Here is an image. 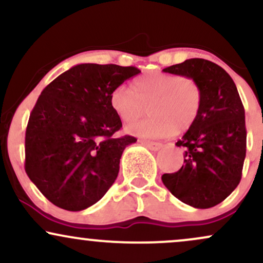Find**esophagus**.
Wrapping results in <instances>:
<instances>
[{"mask_svg": "<svg viewBox=\"0 0 263 263\" xmlns=\"http://www.w3.org/2000/svg\"><path fill=\"white\" fill-rule=\"evenodd\" d=\"M143 144H146L151 151H159L162 148V143L159 142H152V141H143Z\"/></svg>", "mask_w": 263, "mask_h": 263, "instance_id": "esophagus-1", "label": "esophagus"}]
</instances>
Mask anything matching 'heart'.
<instances>
[{
	"mask_svg": "<svg viewBox=\"0 0 263 263\" xmlns=\"http://www.w3.org/2000/svg\"><path fill=\"white\" fill-rule=\"evenodd\" d=\"M132 90L119 86L111 92L110 105L123 122L146 114L152 116L127 125L128 134L143 138H164L185 132L197 121L203 104L198 81L179 74L155 71L137 78Z\"/></svg>",
	"mask_w": 263,
	"mask_h": 263,
	"instance_id": "1",
	"label": "heart"
}]
</instances>
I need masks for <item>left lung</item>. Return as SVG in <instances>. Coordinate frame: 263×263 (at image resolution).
Segmentation results:
<instances>
[{
  "instance_id": "obj_1",
  "label": "left lung",
  "mask_w": 263,
  "mask_h": 263,
  "mask_svg": "<svg viewBox=\"0 0 263 263\" xmlns=\"http://www.w3.org/2000/svg\"><path fill=\"white\" fill-rule=\"evenodd\" d=\"M198 81L203 104L197 121L178 147H184V164L162 182L174 197L198 209L213 208L234 192L246 157L245 108L234 80L221 66L193 58L163 69Z\"/></svg>"
}]
</instances>
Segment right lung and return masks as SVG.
Instances as JSON below:
<instances>
[{"label": "right lung", "instance_id": "obj_1", "mask_svg": "<svg viewBox=\"0 0 263 263\" xmlns=\"http://www.w3.org/2000/svg\"><path fill=\"white\" fill-rule=\"evenodd\" d=\"M135 66L78 64L42 91L26 129L25 170L50 203L80 211L106 194L132 136L110 105L111 92L140 74Z\"/></svg>", "mask_w": 263, "mask_h": 263}]
</instances>
